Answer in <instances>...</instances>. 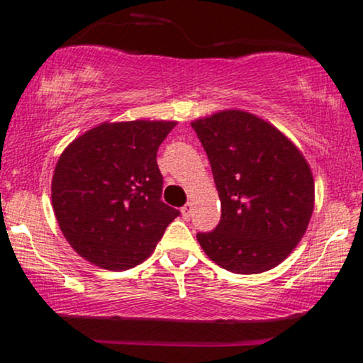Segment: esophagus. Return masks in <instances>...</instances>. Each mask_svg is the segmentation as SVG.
<instances>
[{"label":"esophagus","mask_w":363,"mask_h":363,"mask_svg":"<svg viewBox=\"0 0 363 363\" xmlns=\"http://www.w3.org/2000/svg\"><path fill=\"white\" fill-rule=\"evenodd\" d=\"M192 213H194V209H192L191 203H187L186 206H182V208H181V214H182V218H184V219H191Z\"/></svg>","instance_id":"1"}]
</instances>
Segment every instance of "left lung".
Segmentation results:
<instances>
[{"label":"left lung","mask_w":363,"mask_h":363,"mask_svg":"<svg viewBox=\"0 0 363 363\" xmlns=\"http://www.w3.org/2000/svg\"><path fill=\"white\" fill-rule=\"evenodd\" d=\"M208 154L221 221L199 233L204 253L238 274L273 269L303 238L315 208L305 155L273 123L228 108L191 122Z\"/></svg>","instance_id":"left-lung-1"}]
</instances>
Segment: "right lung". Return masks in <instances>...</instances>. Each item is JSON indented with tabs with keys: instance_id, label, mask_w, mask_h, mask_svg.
<instances>
[{
	"instance_id": "right-lung-1",
	"label": "right lung",
	"mask_w": 363,
	"mask_h": 363,
	"mask_svg": "<svg viewBox=\"0 0 363 363\" xmlns=\"http://www.w3.org/2000/svg\"><path fill=\"white\" fill-rule=\"evenodd\" d=\"M174 121L102 122L60 155L52 206L60 231L91 264L134 268L154 253L179 211L160 201L157 149Z\"/></svg>"
}]
</instances>
